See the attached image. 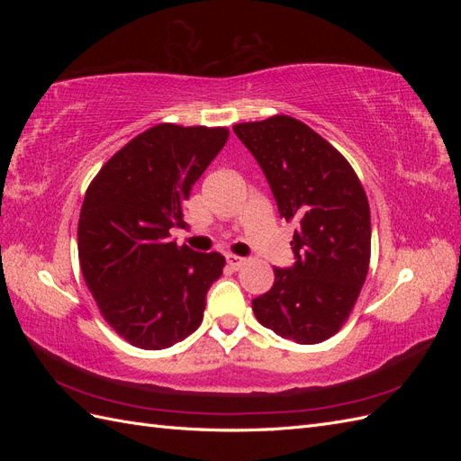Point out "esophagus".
<instances>
[{"label":"esophagus","mask_w":461,"mask_h":461,"mask_svg":"<svg viewBox=\"0 0 461 461\" xmlns=\"http://www.w3.org/2000/svg\"><path fill=\"white\" fill-rule=\"evenodd\" d=\"M227 263L230 265L232 269H240L242 265L246 263V258H240V256H234V254H229L227 256Z\"/></svg>","instance_id":"obj_1"}]
</instances>
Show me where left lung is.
<instances>
[{
	"label": "left lung",
	"mask_w": 461,
	"mask_h": 461,
	"mask_svg": "<svg viewBox=\"0 0 461 461\" xmlns=\"http://www.w3.org/2000/svg\"><path fill=\"white\" fill-rule=\"evenodd\" d=\"M232 131L259 163L278 213L296 222V261L275 267L273 288L254 298V313L278 337L323 342L350 317L369 271L366 190L342 153L298 119L275 115Z\"/></svg>",
	"instance_id": "obj_1"
}]
</instances>
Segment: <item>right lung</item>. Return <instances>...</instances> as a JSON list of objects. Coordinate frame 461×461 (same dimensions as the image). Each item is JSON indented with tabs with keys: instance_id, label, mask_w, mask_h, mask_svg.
<instances>
[{
	"instance_id": "add662e5",
	"label": "right lung",
	"mask_w": 461,
	"mask_h": 461,
	"mask_svg": "<svg viewBox=\"0 0 461 461\" xmlns=\"http://www.w3.org/2000/svg\"><path fill=\"white\" fill-rule=\"evenodd\" d=\"M225 127L161 122L121 148L86 190L78 219L82 276L104 319L142 350L185 340L203 319L225 258L171 240L190 190L227 144Z\"/></svg>"
}]
</instances>
